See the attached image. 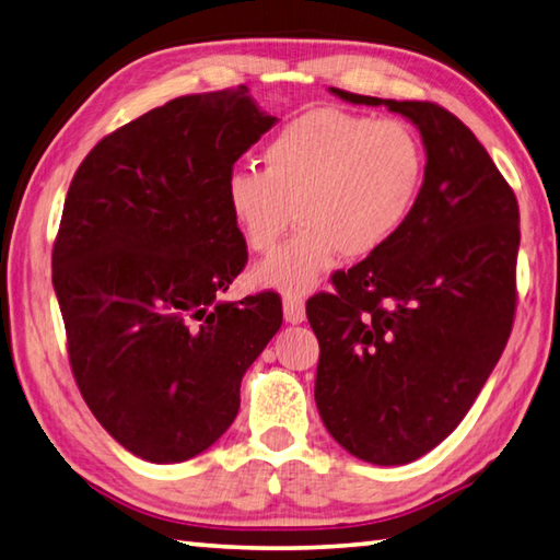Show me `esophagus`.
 <instances>
[{
	"instance_id": "34e87169",
	"label": "esophagus",
	"mask_w": 560,
	"mask_h": 560,
	"mask_svg": "<svg viewBox=\"0 0 560 560\" xmlns=\"http://www.w3.org/2000/svg\"><path fill=\"white\" fill-rule=\"evenodd\" d=\"M283 317H287V323L291 325H301L305 319V303L303 299H295V295H287L283 299Z\"/></svg>"
}]
</instances>
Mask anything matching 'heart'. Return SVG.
<instances>
[{
  "instance_id": "heart-1",
  "label": "heart",
  "mask_w": 560,
  "mask_h": 560,
  "mask_svg": "<svg viewBox=\"0 0 560 560\" xmlns=\"http://www.w3.org/2000/svg\"><path fill=\"white\" fill-rule=\"evenodd\" d=\"M423 173V144L407 122L319 108L269 139L265 171L231 168L223 199L253 253H269L295 211L301 231L257 265L253 279L301 299L339 253L363 259L395 241L419 199Z\"/></svg>"
}]
</instances>
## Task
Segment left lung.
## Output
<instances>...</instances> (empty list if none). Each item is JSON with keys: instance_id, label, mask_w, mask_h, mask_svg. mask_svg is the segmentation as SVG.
<instances>
[{"instance_id": "obj_1", "label": "left lung", "mask_w": 560, "mask_h": 560, "mask_svg": "<svg viewBox=\"0 0 560 560\" xmlns=\"http://www.w3.org/2000/svg\"><path fill=\"white\" fill-rule=\"evenodd\" d=\"M419 129L423 185L395 241L307 301L319 341L317 411L363 462L395 467L455 431L501 359L515 317L520 209L489 151L428 101L329 89Z\"/></svg>"}]
</instances>
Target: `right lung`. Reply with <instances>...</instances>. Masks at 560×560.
Masks as SVG:
<instances>
[{
    "label": "right lung",
    "instance_id": "1",
    "mask_svg": "<svg viewBox=\"0 0 560 560\" xmlns=\"http://www.w3.org/2000/svg\"><path fill=\"white\" fill-rule=\"evenodd\" d=\"M279 120L247 86L168 101L101 139L74 175L52 287L81 397L132 455L173 464L229 431L281 299L229 303L247 247L223 199Z\"/></svg>",
    "mask_w": 560,
    "mask_h": 560
}]
</instances>
